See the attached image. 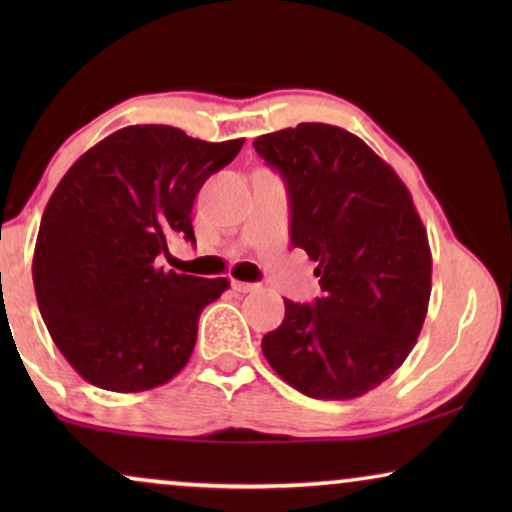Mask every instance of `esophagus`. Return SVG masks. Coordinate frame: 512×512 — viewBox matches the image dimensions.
<instances>
[{
	"label": "esophagus",
	"instance_id": "obj_1",
	"mask_svg": "<svg viewBox=\"0 0 512 512\" xmlns=\"http://www.w3.org/2000/svg\"><path fill=\"white\" fill-rule=\"evenodd\" d=\"M233 289L237 293H251L261 289V284H251V282H240V279H233Z\"/></svg>",
	"mask_w": 512,
	"mask_h": 512
}]
</instances>
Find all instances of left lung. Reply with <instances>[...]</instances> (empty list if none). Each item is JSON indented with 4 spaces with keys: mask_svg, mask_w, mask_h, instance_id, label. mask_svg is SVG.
Wrapping results in <instances>:
<instances>
[{
    "mask_svg": "<svg viewBox=\"0 0 512 512\" xmlns=\"http://www.w3.org/2000/svg\"><path fill=\"white\" fill-rule=\"evenodd\" d=\"M282 174L291 244L317 261L324 296L284 300L261 347L275 373L324 401L363 396L415 347L429 310L431 249L398 174L352 132L300 123L254 139Z\"/></svg>",
    "mask_w": 512,
    "mask_h": 512,
    "instance_id": "8db88e82",
    "label": "left lung"
}]
</instances>
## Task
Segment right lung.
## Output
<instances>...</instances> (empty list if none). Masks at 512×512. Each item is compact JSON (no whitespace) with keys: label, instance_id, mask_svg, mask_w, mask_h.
Here are the masks:
<instances>
[{"label":"right lung","instance_id":"right-lung-1","mask_svg":"<svg viewBox=\"0 0 512 512\" xmlns=\"http://www.w3.org/2000/svg\"><path fill=\"white\" fill-rule=\"evenodd\" d=\"M242 144L128 125L62 177L41 216L32 279L48 333L83 380L137 394L191 359L200 312L230 284L165 272L156 258L174 233L195 242V195Z\"/></svg>","mask_w":512,"mask_h":512}]
</instances>
